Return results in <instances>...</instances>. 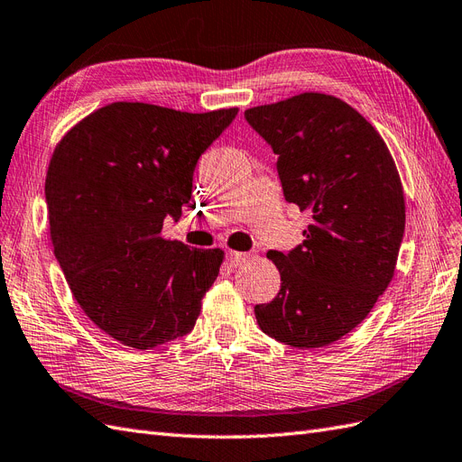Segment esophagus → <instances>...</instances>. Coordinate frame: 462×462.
I'll use <instances>...</instances> for the list:
<instances>
[{"label":"esophagus","mask_w":462,"mask_h":462,"mask_svg":"<svg viewBox=\"0 0 462 462\" xmlns=\"http://www.w3.org/2000/svg\"><path fill=\"white\" fill-rule=\"evenodd\" d=\"M246 260H248V254H246V253H236V251H229V253H227V262H229L231 268L243 266Z\"/></svg>","instance_id":"34e87169"}]
</instances>
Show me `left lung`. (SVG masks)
<instances>
[{
	"instance_id": "8db88e82",
	"label": "left lung",
	"mask_w": 462,
	"mask_h": 462,
	"mask_svg": "<svg viewBox=\"0 0 462 462\" xmlns=\"http://www.w3.org/2000/svg\"><path fill=\"white\" fill-rule=\"evenodd\" d=\"M245 118L278 155L285 200L313 217L290 254L268 253L282 288L254 307L258 327L301 350L328 346L369 315L394 276L401 174L381 134L334 95L301 93Z\"/></svg>"
}]
</instances>
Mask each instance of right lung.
<instances>
[{"label": "right lung", "instance_id": "obj_1", "mask_svg": "<svg viewBox=\"0 0 462 462\" xmlns=\"http://www.w3.org/2000/svg\"><path fill=\"white\" fill-rule=\"evenodd\" d=\"M239 108L110 103L66 132L46 172L50 239L76 301L124 346L189 334L226 253L165 239L190 202L198 159Z\"/></svg>", "mask_w": 462, "mask_h": 462}]
</instances>
